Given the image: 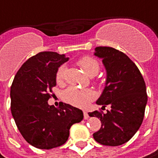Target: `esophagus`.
I'll list each match as a JSON object with an SVG mask.
<instances>
[{"label":"esophagus","mask_w":158,"mask_h":158,"mask_svg":"<svg viewBox=\"0 0 158 158\" xmlns=\"http://www.w3.org/2000/svg\"><path fill=\"white\" fill-rule=\"evenodd\" d=\"M84 118H85V119H88L89 118L88 113H87V112H85V111L84 112Z\"/></svg>","instance_id":"1"}]
</instances>
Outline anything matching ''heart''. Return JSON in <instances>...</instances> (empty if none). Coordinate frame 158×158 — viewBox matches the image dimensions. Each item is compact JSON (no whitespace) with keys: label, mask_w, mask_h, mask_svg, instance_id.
Listing matches in <instances>:
<instances>
[{"label":"heart","mask_w":158,"mask_h":158,"mask_svg":"<svg viewBox=\"0 0 158 158\" xmlns=\"http://www.w3.org/2000/svg\"><path fill=\"white\" fill-rule=\"evenodd\" d=\"M78 64L89 76H94L98 73L100 65L97 60L92 56H83L78 60ZM67 69L66 64H62L58 67L55 73V78L58 83H62L64 79V74ZM96 96V94L92 89H78L71 86L66 89L63 94L64 100L72 106L77 107H85Z\"/></svg>","instance_id":"b5f03b06"}]
</instances>
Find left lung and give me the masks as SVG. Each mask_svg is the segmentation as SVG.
Wrapping results in <instances>:
<instances>
[{"instance_id":"8db88e82","label":"left lung","mask_w":158,"mask_h":158,"mask_svg":"<svg viewBox=\"0 0 158 158\" xmlns=\"http://www.w3.org/2000/svg\"><path fill=\"white\" fill-rule=\"evenodd\" d=\"M94 55L103 59L106 69V83L97 105L111 110L88 113L98 117L101 128L94 133V138L101 145L116 147L129 141L139 129L148 103L147 87L144 78L135 64L127 54L118 50L99 46Z\"/></svg>"}]
</instances>
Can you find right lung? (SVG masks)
Masks as SVG:
<instances>
[{"label":"right lung","mask_w":158,"mask_h":158,"mask_svg":"<svg viewBox=\"0 0 158 158\" xmlns=\"http://www.w3.org/2000/svg\"><path fill=\"white\" fill-rule=\"evenodd\" d=\"M67 61L64 54L41 52L22 65L11 84V114L23 138L34 148L51 149L64 145L71 127L84 118L83 111L71 105H48L56 85V71Z\"/></svg>","instance_id":"1"}]
</instances>
